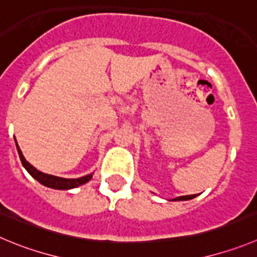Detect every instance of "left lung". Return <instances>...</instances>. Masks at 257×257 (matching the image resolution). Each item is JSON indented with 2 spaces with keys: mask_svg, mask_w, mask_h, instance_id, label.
Instances as JSON below:
<instances>
[{
  "mask_svg": "<svg viewBox=\"0 0 257 257\" xmlns=\"http://www.w3.org/2000/svg\"><path fill=\"white\" fill-rule=\"evenodd\" d=\"M196 195H184V196H177V198L172 199L174 201H180V200H190V199L195 198Z\"/></svg>",
  "mask_w": 257,
  "mask_h": 257,
  "instance_id": "8db88e82",
  "label": "left lung"
}]
</instances>
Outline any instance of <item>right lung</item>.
<instances>
[{"label": "right lung", "mask_w": 257, "mask_h": 257, "mask_svg": "<svg viewBox=\"0 0 257 257\" xmlns=\"http://www.w3.org/2000/svg\"><path fill=\"white\" fill-rule=\"evenodd\" d=\"M15 143H16V148H18V152H19V156H20L23 166L25 167L26 171H28L31 176L34 177L35 180H38V181H39L40 184H43L44 186H48V188H52V189H58V190H69V189H73V188H77V186L83 185V184H86L87 181H90L91 177H92L93 174L86 175V176L78 177V179H64V177H58V176H53V175L44 174V172L37 170L33 165H30L28 161H26L23 152H21L20 147H19L18 142H16V140H15Z\"/></svg>", "instance_id": "obj_1"}]
</instances>
